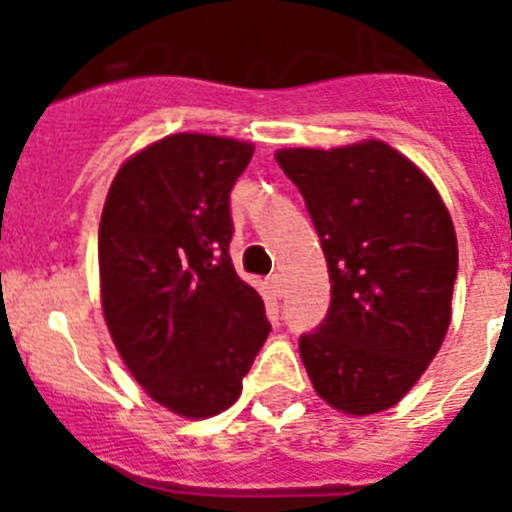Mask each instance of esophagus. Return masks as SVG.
<instances>
[{
	"label": "esophagus",
	"instance_id": "obj_1",
	"mask_svg": "<svg viewBox=\"0 0 512 512\" xmlns=\"http://www.w3.org/2000/svg\"><path fill=\"white\" fill-rule=\"evenodd\" d=\"M268 283H270V291H273V296H278V299H281L283 293H286V281H283V275L273 273L268 278Z\"/></svg>",
	"mask_w": 512,
	"mask_h": 512
}]
</instances>
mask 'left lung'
<instances>
[{"label":"left lung","instance_id":"8db88e82","mask_svg":"<svg viewBox=\"0 0 512 512\" xmlns=\"http://www.w3.org/2000/svg\"><path fill=\"white\" fill-rule=\"evenodd\" d=\"M304 195L330 270L327 317L299 337L319 397L381 412L417 384L451 322L453 221L433 182L384 141L275 154Z\"/></svg>","mask_w":512,"mask_h":512}]
</instances>
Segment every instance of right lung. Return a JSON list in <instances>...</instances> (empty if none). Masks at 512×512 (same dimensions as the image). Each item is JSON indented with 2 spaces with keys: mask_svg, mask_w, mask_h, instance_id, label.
<instances>
[{
  "mask_svg": "<svg viewBox=\"0 0 512 512\" xmlns=\"http://www.w3.org/2000/svg\"><path fill=\"white\" fill-rule=\"evenodd\" d=\"M252 144L175 133L123 164L102 208L105 322L133 379L182 417L237 402L270 332L231 265L229 195Z\"/></svg>",
  "mask_w": 512,
  "mask_h": 512,
  "instance_id": "right-lung-1",
  "label": "right lung"
}]
</instances>
